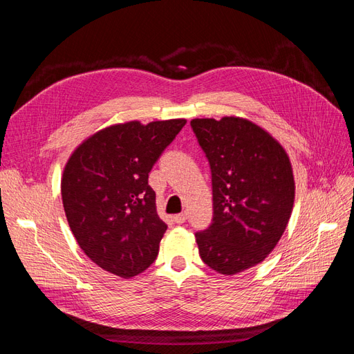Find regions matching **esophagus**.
Listing matches in <instances>:
<instances>
[{"label": "esophagus", "instance_id": "34e87169", "mask_svg": "<svg viewBox=\"0 0 354 354\" xmlns=\"http://www.w3.org/2000/svg\"><path fill=\"white\" fill-rule=\"evenodd\" d=\"M186 218H187V216H186L185 212H181V214H176V216L173 217L174 223H177V224H183V223L186 221Z\"/></svg>", "mask_w": 354, "mask_h": 354}]
</instances>
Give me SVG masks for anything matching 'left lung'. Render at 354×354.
I'll use <instances>...</instances> for the list:
<instances>
[{"label": "left lung", "instance_id": "8db88e82", "mask_svg": "<svg viewBox=\"0 0 354 354\" xmlns=\"http://www.w3.org/2000/svg\"><path fill=\"white\" fill-rule=\"evenodd\" d=\"M212 181V223L198 232L202 261L221 274L261 263L283 234L295 196L285 149L257 124L236 116L190 121Z\"/></svg>", "mask_w": 354, "mask_h": 354}]
</instances>
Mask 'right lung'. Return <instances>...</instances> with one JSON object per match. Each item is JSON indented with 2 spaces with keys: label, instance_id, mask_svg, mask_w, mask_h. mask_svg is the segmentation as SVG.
I'll list each match as a JSON object with an SVG mask.
<instances>
[{
  "label": "right lung",
  "instance_id": "obj_1",
  "mask_svg": "<svg viewBox=\"0 0 354 354\" xmlns=\"http://www.w3.org/2000/svg\"><path fill=\"white\" fill-rule=\"evenodd\" d=\"M186 120L116 124L84 140L63 169L62 201L81 250L124 279L155 260L167 224L149 173Z\"/></svg>",
  "mask_w": 354,
  "mask_h": 354
}]
</instances>
